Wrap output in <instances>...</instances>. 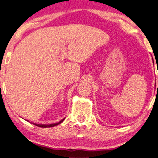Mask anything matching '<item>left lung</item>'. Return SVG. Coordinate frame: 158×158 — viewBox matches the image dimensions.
I'll return each instance as SVG.
<instances>
[{
  "mask_svg": "<svg viewBox=\"0 0 158 158\" xmlns=\"http://www.w3.org/2000/svg\"><path fill=\"white\" fill-rule=\"evenodd\" d=\"M157 86H158V85H157Z\"/></svg>",
  "mask_w": 158,
  "mask_h": 158,
  "instance_id": "8db88e82",
  "label": "left lung"
}]
</instances>
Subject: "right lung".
Segmentation results:
<instances>
[{"mask_svg": "<svg viewBox=\"0 0 158 158\" xmlns=\"http://www.w3.org/2000/svg\"><path fill=\"white\" fill-rule=\"evenodd\" d=\"M64 119H65V118L63 119V120L60 121V122H57V123L50 124V125H40V124H36V123H34V125H36V126H38V127H40V128H49V127H54V126H56V125H60V123H62V122L64 121ZM28 122H29V121H28Z\"/></svg>", "mask_w": 158, "mask_h": 158, "instance_id": "right-lung-1", "label": "right lung"}]
</instances>
